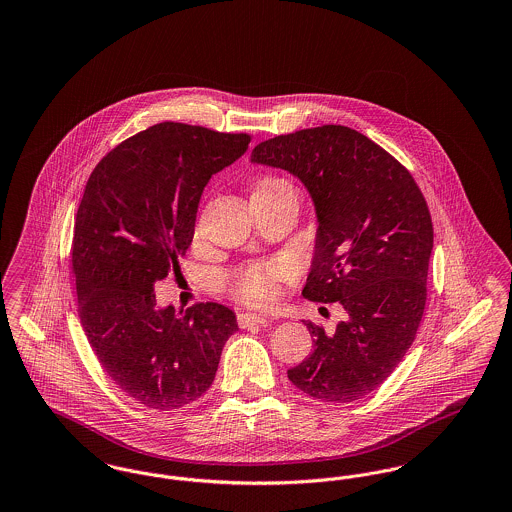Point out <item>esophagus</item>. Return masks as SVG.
Listing matches in <instances>:
<instances>
[{"label":"esophagus","instance_id":"1","mask_svg":"<svg viewBox=\"0 0 512 512\" xmlns=\"http://www.w3.org/2000/svg\"><path fill=\"white\" fill-rule=\"evenodd\" d=\"M268 322H270V320H268L267 317L255 315V313H240V315H238V324H240L242 328H247V326H265Z\"/></svg>","mask_w":512,"mask_h":512}]
</instances>
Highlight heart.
<instances>
[{
  "instance_id": "b5f03b06",
  "label": "heart",
  "mask_w": 512,
  "mask_h": 512,
  "mask_svg": "<svg viewBox=\"0 0 512 512\" xmlns=\"http://www.w3.org/2000/svg\"><path fill=\"white\" fill-rule=\"evenodd\" d=\"M284 195H297L292 180L278 174H268L255 182L253 201L255 199H274ZM197 232V226H195ZM295 276V267L286 259H270L261 263H251L245 267L236 268L226 286L236 299H242L251 305H267L276 293L282 282H288Z\"/></svg>"
}]
</instances>
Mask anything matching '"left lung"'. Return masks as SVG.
<instances>
[{
  "instance_id": "left-lung-1",
  "label": "left lung",
  "mask_w": 512,
  "mask_h": 512,
  "mask_svg": "<svg viewBox=\"0 0 512 512\" xmlns=\"http://www.w3.org/2000/svg\"><path fill=\"white\" fill-rule=\"evenodd\" d=\"M251 161L307 186L318 232L303 297L338 301L345 311L334 334L303 320L315 349L288 378L320 401L363 399L401 363L424 315L434 247L426 199L384 147L341 124L274 136L255 146Z\"/></svg>"
}]
</instances>
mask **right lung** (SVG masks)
Wrapping results in <instances>:
<instances>
[{
  "mask_svg": "<svg viewBox=\"0 0 512 512\" xmlns=\"http://www.w3.org/2000/svg\"><path fill=\"white\" fill-rule=\"evenodd\" d=\"M251 134L159 122L113 147L74 219L78 317L99 365L149 409H180L211 388L234 313L213 301L157 309L153 284L180 272L205 184L242 157Z\"/></svg>",
  "mask_w": 512,
  "mask_h": 512,
  "instance_id": "obj_1",
  "label": "right lung"
}]
</instances>
